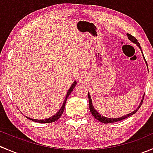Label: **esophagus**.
I'll use <instances>...</instances> for the list:
<instances>
[{
    "instance_id": "34e87169",
    "label": "esophagus",
    "mask_w": 153,
    "mask_h": 153,
    "mask_svg": "<svg viewBox=\"0 0 153 153\" xmlns=\"http://www.w3.org/2000/svg\"><path fill=\"white\" fill-rule=\"evenodd\" d=\"M80 80H81V79H80Z\"/></svg>"
}]
</instances>
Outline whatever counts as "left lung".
Wrapping results in <instances>:
<instances>
[{"label":"left lung","mask_w":153,"mask_h":153,"mask_svg":"<svg viewBox=\"0 0 153 153\" xmlns=\"http://www.w3.org/2000/svg\"><path fill=\"white\" fill-rule=\"evenodd\" d=\"M127 36H128V38L129 39V40H131V42H134V43L137 44V46L139 47V48L141 49V48H140V43H139L138 42H137V39H136L135 37L133 36L132 35H131V34L129 33H127ZM143 57H144V56H143ZM145 59V57H144ZM143 98H144V96L143 97V99H142L141 101V103L140 104V105H139L138 107H137V109L135 110V111H134L133 112L130 113V114H126L125 117H120V118H117V119H111V118H107V117H102L100 115V114H99V113L97 112V111L95 110V108H93V105H92V100H91V97H90V94L88 93V99H89V104H90V111L91 112V114H93V116L94 117L95 119H96L97 120H99V122L102 123H116V122H118V121H120L122 120H124V119H126V118H128V117L131 116V115H133L134 114H135L136 112H137V111H138L139 108H140V106H141L142 105V102H143Z\"/></svg>","instance_id":"obj_1"}]
</instances>
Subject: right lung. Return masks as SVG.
I'll return each instance as SVG.
<instances>
[{
  "instance_id": "right-lung-1",
  "label": "right lung",
  "mask_w": 153,
  "mask_h": 153,
  "mask_svg": "<svg viewBox=\"0 0 153 153\" xmlns=\"http://www.w3.org/2000/svg\"><path fill=\"white\" fill-rule=\"evenodd\" d=\"M76 84H77L76 81H75V82L72 84V85L71 86V87L69 88V91H68L67 94H66V99H65V100H64V103H63V105H62V107H61V108L60 109V111H59L57 113V114H54V116L51 117H50V118H48V119H46V120H35V119H31V118H29V117H27V118L31 120L32 121H34V122L43 123H54V122H55V121H57V120H58L59 118L61 117L62 114H63V110H64V108H65V105H66V100H67L68 96H69V95H70V93H72V91L73 90V89L75 87V85H76Z\"/></svg>"
}]
</instances>
